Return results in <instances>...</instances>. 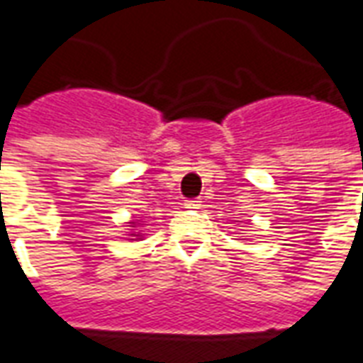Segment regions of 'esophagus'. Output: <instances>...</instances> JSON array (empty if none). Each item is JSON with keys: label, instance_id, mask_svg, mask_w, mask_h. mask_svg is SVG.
<instances>
[{"label": "esophagus", "instance_id": "1", "mask_svg": "<svg viewBox=\"0 0 363 363\" xmlns=\"http://www.w3.org/2000/svg\"><path fill=\"white\" fill-rule=\"evenodd\" d=\"M184 206H186V208H190V210H198V208H200V198H192V200H186V202H184Z\"/></svg>", "mask_w": 363, "mask_h": 363}]
</instances>
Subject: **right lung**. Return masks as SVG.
<instances>
[{"label":"right lung","mask_w":363,"mask_h":363,"mask_svg":"<svg viewBox=\"0 0 363 363\" xmlns=\"http://www.w3.org/2000/svg\"><path fill=\"white\" fill-rule=\"evenodd\" d=\"M130 223H135V221H130ZM132 228H135V225H132ZM132 237H140V235H135V233H134V235H132Z\"/></svg>","instance_id":"right-lung-1"}]
</instances>
